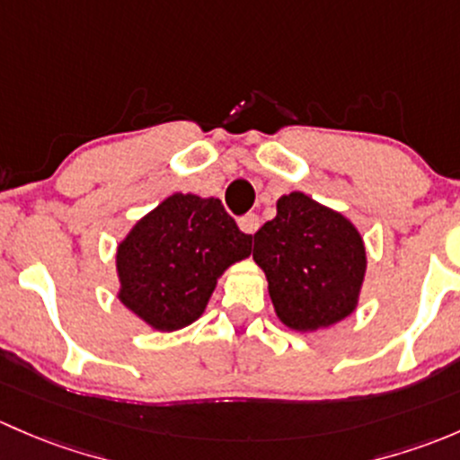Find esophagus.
<instances>
[{
	"label": "esophagus",
	"instance_id": "obj_1",
	"mask_svg": "<svg viewBox=\"0 0 460 460\" xmlns=\"http://www.w3.org/2000/svg\"><path fill=\"white\" fill-rule=\"evenodd\" d=\"M239 228L243 230L245 234H254V232L259 230V215H254V212H248V215L241 217Z\"/></svg>",
	"mask_w": 460,
	"mask_h": 460
}]
</instances>
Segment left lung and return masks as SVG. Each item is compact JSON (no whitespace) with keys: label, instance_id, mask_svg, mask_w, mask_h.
<instances>
[{"label":"left lung","instance_id":"8db88e82","mask_svg":"<svg viewBox=\"0 0 460 460\" xmlns=\"http://www.w3.org/2000/svg\"><path fill=\"white\" fill-rule=\"evenodd\" d=\"M252 259L268 277L279 319L292 330L328 328L357 307L366 248L339 212L290 192L277 217L254 232Z\"/></svg>","mask_w":460,"mask_h":460}]
</instances>
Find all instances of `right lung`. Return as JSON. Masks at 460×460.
I'll return each mask as SVG.
<instances>
[{
    "mask_svg": "<svg viewBox=\"0 0 460 460\" xmlns=\"http://www.w3.org/2000/svg\"><path fill=\"white\" fill-rule=\"evenodd\" d=\"M250 252L252 234L219 199L177 192L121 241L119 299L155 330L186 328L206 310L221 272Z\"/></svg>",
    "mask_w": 460,
    "mask_h": 460,
    "instance_id": "1",
    "label": "right lung"
}]
</instances>
